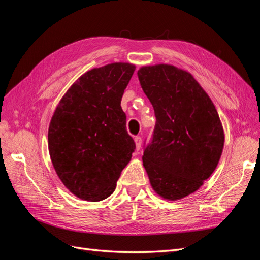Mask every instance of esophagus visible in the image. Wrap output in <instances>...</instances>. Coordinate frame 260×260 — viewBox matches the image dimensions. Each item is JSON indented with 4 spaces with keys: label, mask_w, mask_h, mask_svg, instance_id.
Listing matches in <instances>:
<instances>
[{
    "label": "esophagus",
    "mask_w": 260,
    "mask_h": 260,
    "mask_svg": "<svg viewBox=\"0 0 260 260\" xmlns=\"http://www.w3.org/2000/svg\"><path fill=\"white\" fill-rule=\"evenodd\" d=\"M135 142H136V147H137V149L139 151V149L141 148V145H142V138L141 137H136L135 138Z\"/></svg>",
    "instance_id": "1"
}]
</instances>
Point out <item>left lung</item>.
<instances>
[{
  "label": "left lung",
  "mask_w": 260,
  "mask_h": 260,
  "mask_svg": "<svg viewBox=\"0 0 260 260\" xmlns=\"http://www.w3.org/2000/svg\"><path fill=\"white\" fill-rule=\"evenodd\" d=\"M138 77L156 117L143 166L162 199H183L199 190L217 167L224 144L221 121L208 94L185 70L166 64L144 66Z\"/></svg>",
  "instance_id": "obj_1"
}]
</instances>
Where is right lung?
<instances>
[{"instance_id": "1", "label": "right lung", "mask_w": 260, "mask_h": 260, "mask_svg": "<svg viewBox=\"0 0 260 260\" xmlns=\"http://www.w3.org/2000/svg\"><path fill=\"white\" fill-rule=\"evenodd\" d=\"M135 69L129 62H113L89 70L53 114L48 136L53 167L81 200L99 202L113 194L135 152L120 106Z\"/></svg>"}]
</instances>
